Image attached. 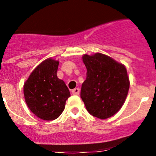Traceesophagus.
<instances>
[{
  "mask_svg": "<svg viewBox=\"0 0 156 156\" xmlns=\"http://www.w3.org/2000/svg\"><path fill=\"white\" fill-rule=\"evenodd\" d=\"M71 93H72L73 94H75V95H78V94H79L80 93V89L78 88H75V89H73L72 91H71Z\"/></svg>",
  "mask_w": 156,
  "mask_h": 156,
  "instance_id": "34e87169",
  "label": "esophagus"
}]
</instances>
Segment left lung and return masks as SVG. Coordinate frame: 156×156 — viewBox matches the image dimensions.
<instances>
[{
    "label": "left lung",
    "mask_w": 156,
    "mask_h": 156,
    "mask_svg": "<svg viewBox=\"0 0 156 156\" xmlns=\"http://www.w3.org/2000/svg\"><path fill=\"white\" fill-rule=\"evenodd\" d=\"M87 68L81 98L87 111L106 119L115 115L126 101L130 81L126 66L101 53L82 56Z\"/></svg>",
    "instance_id": "obj_1"
}]
</instances>
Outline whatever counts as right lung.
Returning a JSON list of instances; mask_svg holds the SVG:
<instances>
[{
	"instance_id": "add662e5",
	"label": "right lung",
	"mask_w": 156,
	"mask_h": 156,
	"mask_svg": "<svg viewBox=\"0 0 156 156\" xmlns=\"http://www.w3.org/2000/svg\"><path fill=\"white\" fill-rule=\"evenodd\" d=\"M59 62L51 58L39 64L24 84V96L33 114L45 121L56 119L63 112L71 94L57 76Z\"/></svg>"
}]
</instances>
